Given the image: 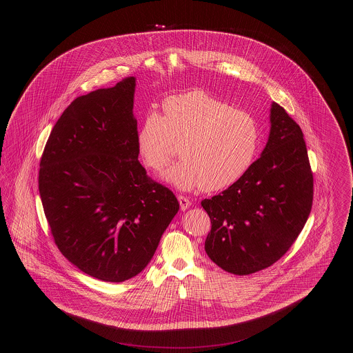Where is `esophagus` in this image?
<instances>
[{"label":"esophagus","instance_id":"esophagus-1","mask_svg":"<svg viewBox=\"0 0 353 353\" xmlns=\"http://www.w3.org/2000/svg\"><path fill=\"white\" fill-rule=\"evenodd\" d=\"M177 200L180 202V208H181V210H186V209H189V206L192 205V202L189 201L186 197L184 196H179L177 197Z\"/></svg>","mask_w":353,"mask_h":353}]
</instances>
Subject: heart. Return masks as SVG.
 <instances>
[{"label": "heart", "instance_id": "heart-1", "mask_svg": "<svg viewBox=\"0 0 353 353\" xmlns=\"http://www.w3.org/2000/svg\"><path fill=\"white\" fill-rule=\"evenodd\" d=\"M164 117L150 111L137 132V150L145 165L160 172L180 144L183 159L163 174L180 190L208 192L229 188L252 168L261 147V128L249 112L226 101L190 91L170 97Z\"/></svg>", "mask_w": 353, "mask_h": 353}]
</instances>
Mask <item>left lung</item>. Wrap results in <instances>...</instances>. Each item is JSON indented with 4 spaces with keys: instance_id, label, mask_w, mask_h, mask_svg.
Returning <instances> with one entry per match:
<instances>
[{
    "instance_id": "left-lung-1",
    "label": "left lung",
    "mask_w": 353,
    "mask_h": 353,
    "mask_svg": "<svg viewBox=\"0 0 353 353\" xmlns=\"http://www.w3.org/2000/svg\"><path fill=\"white\" fill-rule=\"evenodd\" d=\"M314 179L301 127L272 101L270 134L249 172L202 208L212 230L205 252L221 269L249 275L275 263L310 216Z\"/></svg>"
}]
</instances>
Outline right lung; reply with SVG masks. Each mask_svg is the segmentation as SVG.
Wrapping results in <instances>:
<instances>
[{
	"label": "right lung",
	"mask_w": 353,
	"mask_h": 353,
	"mask_svg": "<svg viewBox=\"0 0 353 353\" xmlns=\"http://www.w3.org/2000/svg\"><path fill=\"white\" fill-rule=\"evenodd\" d=\"M136 78L79 97L51 130L39 194L54 241L84 274L124 282L151 262L180 209L139 163Z\"/></svg>",
	"instance_id": "right-lung-1"
}]
</instances>
